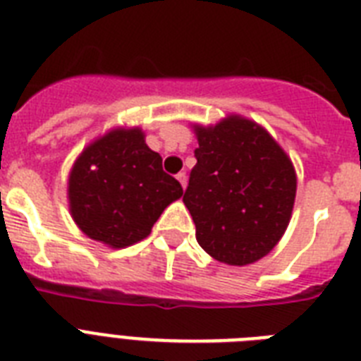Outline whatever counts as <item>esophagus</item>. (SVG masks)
I'll list each match as a JSON object with an SVG mask.
<instances>
[{"label": "esophagus", "mask_w": 361, "mask_h": 361, "mask_svg": "<svg viewBox=\"0 0 361 361\" xmlns=\"http://www.w3.org/2000/svg\"><path fill=\"white\" fill-rule=\"evenodd\" d=\"M176 178H178V181L181 183V187L185 189V187H187V174H185V172H180V174L176 176Z\"/></svg>", "instance_id": "obj_1"}]
</instances>
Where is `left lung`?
<instances>
[{"label": "left lung", "instance_id": "8db88e82", "mask_svg": "<svg viewBox=\"0 0 361 361\" xmlns=\"http://www.w3.org/2000/svg\"><path fill=\"white\" fill-rule=\"evenodd\" d=\"M196 165L183 195L196 241L215 259L248 265L276 247L291 219L297 176L263 128L230 116L196 128Z\"/></svg>", "mask_w": 361, "mask_h": 361}]
</instances>
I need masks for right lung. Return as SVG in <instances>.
<instances>
[{"label":"right lung","mask_w":361,"mask_h":361,"mask_svg":"<svg viewBox=\"0 0 361 361\" xmlns=\"http://www.w3.org/2000/svg\"><path fill=\"white\" fill-rule=\"evenodd\" d=\"M183 195L163 171L139 128L114 130L83 150L70 172L68 198L85 235L113 248L145 239L171 202Z\"/></svg>","instance_id":"add662e5"}]
</instances>
